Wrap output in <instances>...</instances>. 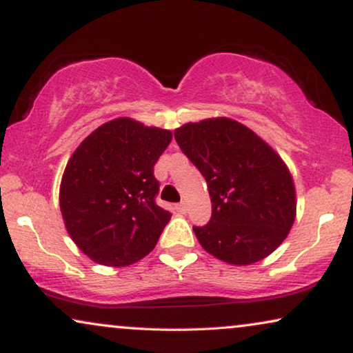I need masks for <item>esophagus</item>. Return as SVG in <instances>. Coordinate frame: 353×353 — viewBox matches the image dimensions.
Instances as JSON below:
<instances>
[{"label": "esophagus", "instance_id": "esophagus-1", "mask_svg": "<svg viewBox=\"0 0 353 353\" xmlns=\"http://www.w3.org/2000/svg\"><path fill=\"white\" fill-rule=\"evenodd\" d=\"M175 209H176L178 214H186V210H188L186 202H180V204H176Z\"/></svg>", "mask_w": 353, "mask_h": 353}]
</instances>
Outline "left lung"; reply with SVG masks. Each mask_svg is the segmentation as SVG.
<instances>
[{
  "mask_svg": "<svg viewBox=\"0 0 353 353\" xmlns=\"http://www.w3.org/2000/svg\"><path fill=\"white\" fill-rule=\"evenodd\" d=\"M175 139L209 188L210 221L192 226L202 248L231 265L272 254L296 219V190L283 159L252 130L226 117L185 123Z\"/></svg>",
  "mask_w": 353,
  "mask_h": 353,
  "instance_id": "1",
  "label": "left lung"
}]
</instances>
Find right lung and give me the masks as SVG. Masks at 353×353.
I'll return each instance as SVG.
<instances>
[{
	"instance_id": "add662e5",
	"label": "right lung",
	"mask_w": 353,
	"mask_h": 353,
	"mask_svg": "<svg viewBox=\"0 0 353 353\" xmlns=\"http://www.w3.org/2000/svg\"><path fill=\"white\" fill-rule=\"evenodd\" d=\"M170 141L168 130L120 117L72 154L61 181L62 219L96 263L127 267L156 248L172 214L156 204L154 165Z\"/></svg>"
}]
</instances>
